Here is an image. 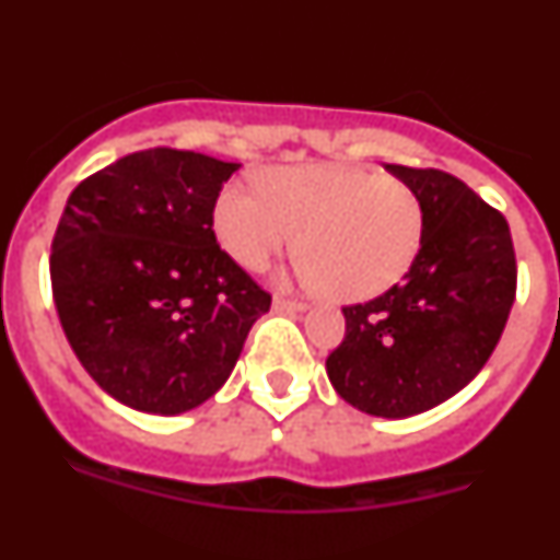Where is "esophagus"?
<instances>
[{"instance_id": "esophagus-1", "label": "esophagus", "mask_w": 560, "mask_h": 560, "mask_svg": "<svg viewBox=\"0 0 560 560\" xmlns=\"http://www.w3.org/2000/svg\"><path fill=\"white\" fill-rule=\"evenodd\" d=\"M275 311H285V314H300V311H305L308 305L303 303V300H291V296L285 294H275Z\"/></svg>"}]
</instances>
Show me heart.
Masks as SVG:
<instances>
[{
	"label": "heart",
	"mask_w": 560,
	"mask_h": 560,
	"mask_svg": "<svg viewBox=\"0 0 560 560\" xmlns=\"http://www.w3.org/2000/svg\"><path fill=\"white\" fill-rule=\"evenodd\" d=\"M212 230L237 266L264 271L303 232L305 275L341 303L373 300L412 269L423 205L407 182L336 165L275 167L260 190L226 185Z\"/></svg>",
	"instance_id": "heart-1"
}]
</instances>
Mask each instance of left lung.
Returning a JSON list of instances; mask_svg holds the SVG:
<instances>
[{
    "mask_svg": "<svg viewBox=\"0 0 560 560\" xmlns=\"http://www.w3.org/2000/svg\"><path fill=\"white\" fill-rule=\"evenodd\" d=\"M423 205V244L404 283L345 305V339L325 368L350 407L409 418L485 368L516 300L511 226L457 176L387 165Z\"/></svg>",
    "mask_w": 560,
    "mask_h": 560,
    "instance_id": "8db88e82",
    "label": "left lung"
}]
</instances>
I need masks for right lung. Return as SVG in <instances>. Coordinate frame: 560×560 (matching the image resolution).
<instances>
[{"label": "right lung", "mask_w": 560, "mask_h": 560, "mask_svg": "<svg viewBox=\"0 0 560 560\" xmlns=\"http://www.w3.org/2000/svg\"><path fill=\"white\" fill-rule=\"evenodd\" d=\"M148 148L69 192L49 255L58 319L112 398L179 415L219 393L271 294L226 255L212 207L237 171Z\"/></svg>", "instance_id": "obj_1"}]
</instances>
